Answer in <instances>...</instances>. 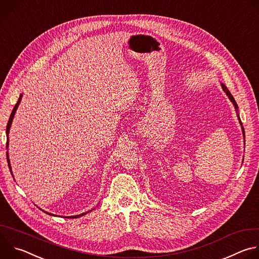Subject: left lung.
I'll return each mask as SVG.
<instances>
[{
    "label": "left lung",
    "instance_id": "obj_1",
    "mask_svg": "<svg viewBox=\"0 0 259 259\" xmlns=\"http://www.w3.org/2000/svg\"><path fill=\"white\" fill-rule=\"evenodd\" d=\"M220 85H221V88H223V90L226 92V94H227V96L229 97V99L233 102V104H234V106H235V108H236V112H237V117H238V120H239V123H240V125H241V127H242V132H243V136H245L244 135V128H243V124H242V122H241V119H240V116H239V107H238V104H237V102H236V100H235V98L233 97V95L231 94V92L229 91V89L227 88V86L224 84V83H220Z\"/></svg>",
    "mask_w": 259,
    "mask_h": 259
}]
</instances>
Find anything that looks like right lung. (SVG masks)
<instances>
[{
  "label": "right lung",
  "instance_id": "obj_1",
  "mask_svg": "<svg viewBox=\"0 0 259 259\" xmlns=\"http://www.w3.org/2000/svg\"><path fill=\"white\" fill-rule=\"evenodd\" d=\"M22 95H23L22 93L19 95L18 101H17V103L15 104V106H14V108H13V110H12L11 116H10V118H9V121H8V124H7V127H6V135H7V144H6V149H7V150H8V147H9V132H10V128H11V125H12V122H13V119H14V116H15L16 110H17V108H18V105H19V103H20V101H21ZM7 162H8V166H9L10 172H11V174H12V176H13V173H12V168H11V164H10V159H9V153H8V152H7ZM41 210H42V209H41ZM92 210H93V209H92ZM92 210H90V211H92ZM42 211H44V210H42ZM90 211H87V212L81 213V214H79V215H73V216H64V217H67V218H79V217H81V216H84L85 214L89 213ZM44 212H45V213H47V214H49V215L57 216V215H55V214H52V213H49V212H46V211H44Z\"/></svg>",
  "mask_w": 259,
  "mask_h": 259
}]
</instances>
